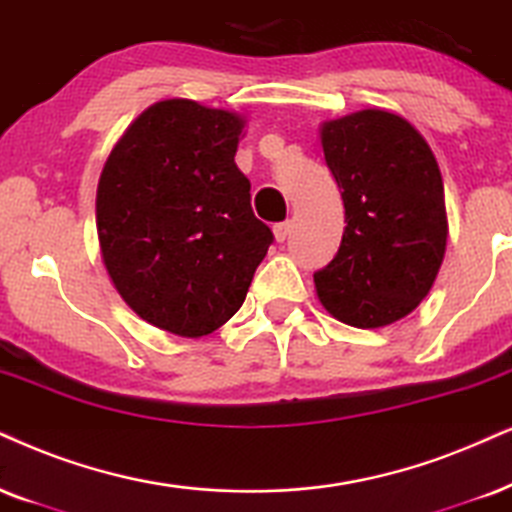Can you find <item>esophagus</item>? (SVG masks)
<instances>
[{
    "label": "esophagus",
    "mask_w": 512,
    "mask_h": 512,
    "mask_svg": "<svg viewBox=\"0 0 512 512\" xmlns=\"http://www.w3.org/2000/svg\"><path fill=\"white\" fill-rule=\"evenodd\" d=\"M290 231H293V222H281V224H276L274 226V238L278 243H283L286 241V238L290 236Z\"/></svg>",
    "instance_id": "34e87169"
}]
</instances>
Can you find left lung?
Returning <instances> with one entry per match:
<instances>
[{
    "instance_id": "1",
    "label": "left lung",
    "mask_w": 512,
    "mask_h": 512,
    "mask_svg": "<svg viewBox=\"0 0 512 512\" xmlns=\"http://www.w3.org/2000/svg\"><path fill=\"white\" fill-rule=\"evenodd\" d=\"M321 146L347 226L338 255L314 274L316 295L347 326H390L430 293L444 260L437 158L409 120L380 108L326 120Z\"/></svg>"
}]
</instances>
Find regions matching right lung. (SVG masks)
Masks as SVG:
<instances>
[{"instance_id": "obj_1", "label": "right lung", "mask_w": 512, "mask_h": 512, "mask_svg": "<svg viewBox=\"0 0 512 512\" xmlns=\"http://www.w3.org/2000/svg\"><path fill=\"white\" fill-rule=\"evenodd\" d=\"M241 113L191 99L148 106L113 146L96 189L101 260L134 314L181 338L224 326L267 255L234 155Z\"/></svg>"}]
</instances>
